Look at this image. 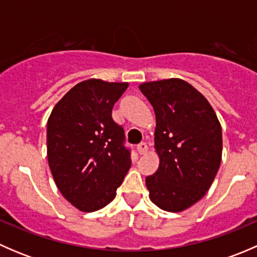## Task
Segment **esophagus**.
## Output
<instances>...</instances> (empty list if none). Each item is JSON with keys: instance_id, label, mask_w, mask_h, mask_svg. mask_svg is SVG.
<instances>
[{"instance_id": "1", "label": "esophagus", "mask_w": 257, "mask_h": 257, "mask_svg": "<svg viewBox=\"0 0 257 257\" xmlns=\"http://www.w3.org/2000/svg\"><path fill=\"white\" fill-rule=\"evenodd\" d=\"M137 150H138L139 154H145L148 152V144L145 142H142L141 144L137 145Z\"/></svg>"}]
</instances>
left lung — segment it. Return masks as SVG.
Masks as SVG:
<instances>
[{
  "label": "left lung",
  "instance_id": "left-lung-1",
  "mask_svg": "<svg viewBox=\"0 0 257 257\" xmlns=\"http://www.w3.org/2000/svg\"><path fill=\"white\" fill-rule=\"evenodd\" d=\"M157 118L155 148L160 164L145 179L153 203L183 211L200 200L221 163L222 134L217 116L200 92L172 78L139 85Z\"/></svg>",
  "mask_w": 257,
  "mask_h": 257
}]
</instances>
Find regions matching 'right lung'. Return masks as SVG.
<instances>
[{
    "instance_id": "obj_1",
    "label": "right lung",
    "mask_w": 257,
    "mask_h": 257,
    "mask_svg": "<svg viewBox=\"0 0 257 257\" xmlns=\"http://www.w3.org/2000/svg\"><path fill=\"white\" fill-rule=\"evenodd\" d=\"M128 83L87 79L74 85L47 121V157L54 183L77 209L92 212L116 195L131 168V149L112 109Z\"/></svg>"
}]
</instances>
